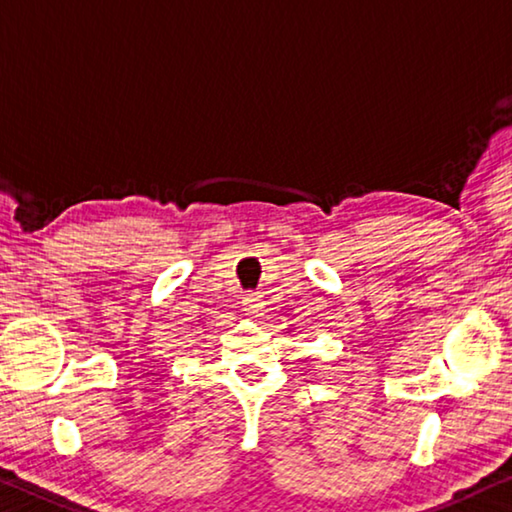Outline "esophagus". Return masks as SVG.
Listing matches in <instances>:
<instances>
[{
    "mask_svg": "<svg viewBox=\"0 0 512 512\" xmlns=\"http://www.w3.org/2000/svg\"><path fill=\"white\" fill-rule=\"evenodd\" d=\"M241 305H243V312H246L248 316H257L259 312H262V307H264L262 298L255 296V294H250V296L243 298Z\"/></svg>",
    "mask_w": 512,
    "mask_h": 512,
    "instance_id": "1",
    "label": "esophagus"
}]
</instances>
